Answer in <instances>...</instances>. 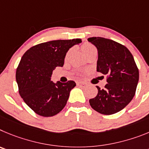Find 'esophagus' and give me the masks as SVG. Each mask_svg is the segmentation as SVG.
<instances>
[{
	"label": "esophagus",
	"instance_id": "obj_1",
	"mask_svg": "<svg viewBox=\"0 0 149 149\" xmlns=\"http://www.w3.org/2000/svg\"><path fill=\"white\" fill-rule=\"evenodd\" d=\"M77 84L78 85H81V86H84V85H85V83L82 82V81H78Z\"/></svg>",
	"mask_w": 149,
	"mask_h": 149
}]
</instances>
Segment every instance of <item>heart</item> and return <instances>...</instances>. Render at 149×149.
<instances>
[{"instance_id": "obj_1", "label": "heart", "mask_w": 149, "mask_h": 149, "mask_svg": "<svg viewBox=\"0 0 149 149\" xmlns=\"http://www.w3.org/2000/svg\"><path fill=\"white\" fill-rule=\"evenodd\" d=\"M81 50H82V52L84 53V55H86L88 52L91 51V49H95L94 46H93V45H91V44H88V43L83 44V45H81Z\"/></svg>"}]
</instances>
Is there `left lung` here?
Listing matches in <instances>:
<instances>
[{
  "mask_svg": "<svg viewBox=\"0 0 149 149\" xmlns=\"http://www.w3.org/2000/svg\"><path fill=\"white\" fill-rule=\"evenodd\" d=\"M88 41L97 48L96 70L107 76L104 88L96 86L98 93L90 99V104L102 114H113L123 110L134 96L139 70L132 54L124 45L101 37H92Z\"/></svg>",
  "mask_w": 149,
  "mask_h": 149,
  "instance_id": "obj_1",
  "label": "left lung"
}]
</instances>
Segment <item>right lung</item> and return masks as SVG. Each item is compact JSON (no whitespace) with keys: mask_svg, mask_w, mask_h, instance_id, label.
<instances>
[{"mask_svg":"<svg viewBox=\"0 0 149 149\" xmlns=\"http://www.w3.org/2000/svg\"><path fill=\"white\" fill-rule=\"evenodd\" d=\"M81 42L80 38L54 40L33 46L23 55L16 70V81L20 96L35 113L53 116L67 104L74 81L53 83L50 81L56 67L64 65L70 48Z\"/></svg>","mask_w":149,"mask_h":149,"instance_id":"obj_1","label":"right lung"}]
</instances>
